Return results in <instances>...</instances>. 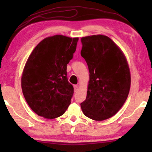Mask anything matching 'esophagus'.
Listing matches in <instances>:
<instances>
[{
    "mask_svg": "<svg viewBox=\"0 0 152 152\" xmlns=\"http://www.w3.org/2000/svg\"><path fill=\"white\" fill-rule=\"evenodd\" d=\"M74 89L75 92L78 91V85H74Z\"/></svg>",
    "mask_w": 152,
    "mask_h": 152,
    "instance_id": "esophagus-1",
    "label": "esophagus"
}]
</instances>
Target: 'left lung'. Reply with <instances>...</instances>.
<instances>
[{
    "mask_svg": "<svg viewBox=\"0 0 152 152\" xmlns=\"http://www.w3.org/2000/svg\"><path fill=\"white\" fill-rule=\"evenodd\" d=\"M81 42L80 53L90 72L86 99L81 109L87 117L101 121L114 116L127 100L129 67L121 50L107 36H86Z\"/></svg>",
    "mask_w": 152,
    "mask_h": 152,
    "instance_id": "left-lung-1",
    "label": "left lung"
}]
</instances>
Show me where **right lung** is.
Returning <instances> with one entry per match:
<instances>
[{
    "label": "right lung",
    "mask_w": 152,
    "mask_h": 152,
    "mask_svg": "<svg viewBox=\"0 0 152 152\" xmlns=\"http://www.w3.org/2000/svg\"><path fill=\"white\" fill-rule=\"evenodd\" d=\"M78 37L56 35L43 39L31 53L21 77V88L31 109L39 116L55 119L71 103L73 86L67 64L73 58Z\"/></svg>",
    "instance_id": "add662e5"
}]
</instances>
